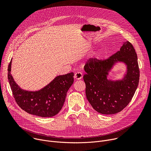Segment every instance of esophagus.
I'll return each instance as SVG.
<instances>
[{
    "mask_svg": "<svg viewBox=\"0 0 151 151\" xmlns=\"http://www.w3.org/2000/svg\"><path fill=\"white\" fill-rule=\"evenodd\" d=\"M74 78L76 79H81L83 78V73L80 72H76L74 75Z\"/></svg>",
    "mask_w": 151,
    "mask_h": 151,
    "instance_id": "obj_1",
    "label": "esophagus"
}]
</instances>
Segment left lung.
<instances>
[{
    "mask_svg": "<svg viewBox=\"0 0 151 151\" xmlns=\"http://www.w3.org/2000/svg\"><path fill=\"white\" fill-rule=\"evenodd\" d=\"M123 43L119 51L109 58H90L84 65L86 97L100 114L110 115L121 112L131 101L138 85L139 69L135 50L130 42ZM118 60L127 64V74L122 81H109L107 71Z\"/></svg>",
    "mask_w": 151,
    "mask_h": 151,
    "instance_id": "left-lung-1",
    "label": "left lung"
}]
</instances>
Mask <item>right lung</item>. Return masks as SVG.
Instances as JSON below:
<instances>
[{
  "label": "right lung",
  "mask_w": 151,
  "mask_h": 151,
  "mask_svg": "<svg viewBox=\"0 0 151 151\" xmlns=\"http://www.w3.org/2000/svg\"><path fill=\"white\" fill-rule=\"evenodd\" d=\"M10 61L8 78L13 95L17 105L26 112L41 117H52L61 110L69 88L74 81V73L58 76L47 86L38 92H28L20 88L10 73Z\"/></svg>",
  "instance_id": "obj_1"
}]
</instances>
